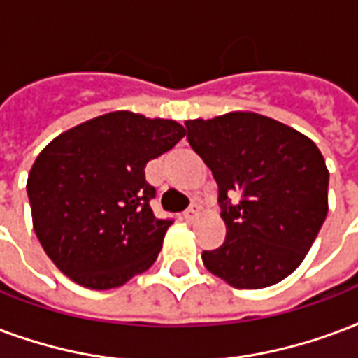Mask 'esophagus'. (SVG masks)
I'll return each instance as SVG.
<instances>
[{"mask_svg": "<svg viewBox=\"0 0 358 358\" xmlns=\"http://www.w3.org/2000/svg\"><path fill=\"white\" fill-rule=\"evenodd\" d=\"M199 210H201L199 206H197V205H192V206H189V208H187L186 213H184V218H186L187 222H193V220H195V218H197V216H199Z\"/></svg>", "mask_w": 358, "mask_h": 358, "instance_id": "esophagus-1", "label": "esophagus"}]
</instances>
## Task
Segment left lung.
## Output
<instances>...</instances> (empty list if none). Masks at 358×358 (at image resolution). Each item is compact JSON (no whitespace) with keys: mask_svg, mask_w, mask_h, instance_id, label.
<instances>
[{"mask_svg":"<svg viewBox=\"0 0 358 358\" xmlns=\"http://www.w3.org/2000/svg\"><path fill=\"white\" fill-rule=\"evenodd\" d=\"M213 171L227 235L203 264L233 288H266L294 273L328 213V169L311 138L254 112L186 121ZM233 192L241 195L231 206ZM229 194V198L227 195Z\"/></svg>","mask_w":358,"mask_h":358,"instance_id":"1","label":"left lung"}]
</instances>
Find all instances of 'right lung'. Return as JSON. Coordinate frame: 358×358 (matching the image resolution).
I'll list each match as a JSON object with an SVG mask.
<instances>
[{"label":"right lung","instance_id":"obj_1","mask_svg":"<svg viewBox=\"0 0 358 358\" xmlns=\"http://www.w3.org/2000/svg\"><path fill=\"white\" fill-rule=\"evenodd\" d=\"M184 136L172 119L121 110L45 145L26 189L39 243L66 277L110 290L153 266L172 222L153 214L145 165Z\"/></svg>","mask_w":358,"mask_h":358}]
</instances>
